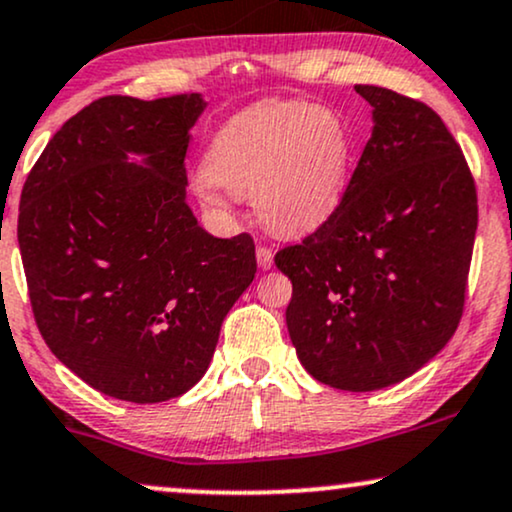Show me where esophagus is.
I'll return each instance as SVG.
<instances>
[{"instance_id":"34e87169","label":"esophagus","mask_w":512,"mask_h":512,"mask_svg":"<svg viewBox=\"0 0 512 512\" xmlns=\"http://www.w3.org/2000/svg\"><path fill=\"white\" fill-rule=\"evenodd\" d=\"M256 261L263 270L273 268V249H268V246H256Z\"/></svg>"}]
</instances>
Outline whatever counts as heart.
Instances as JSON below:
<instances>
[{
    "label": "heart",
    "mask_w": 512,
    "mask_h": 512,
    "mask_svg": "<svg viewBox=\"0 0 512 512\" xmlns=\"http://www.w3.org/2000/svg\"><path fill=\"white\" fill-rule=\"evenodd\" d=\"M353 156V130L342 113L304 99H268L220 125L192 187L211 208H227L223 189L251 197L268 230L296 237L339 211Z\"/></svg>",
    "instance_id": "b5f03b06"
}]
</instances>
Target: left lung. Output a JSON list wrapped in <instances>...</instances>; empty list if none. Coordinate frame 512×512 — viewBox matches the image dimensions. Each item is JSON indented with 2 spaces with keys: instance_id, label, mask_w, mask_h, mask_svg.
Wrapping results in <instances>:
<instances>
[{
  "instance_id": "left-lung-1",
  "label": "left lung",
  "mask_w": 512,
  "mask_h": 512,
  "mask_svg": "<svg viewBox=\"0 0 512 512\" xmlns=\"http://www.w3.org/2000/svg\"><path fill=\"white\" fill-rule=\"evenodd\" d=\"M372 135L339 211L275 256L292 280L287 330L318 382L391 387L449 344L477 232L468 163L430 106L356 85Z\"/></svg>"
}]
</instances>
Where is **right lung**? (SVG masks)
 I'll use <instances>...</instances> for the list:
<instances>
[{
    "label": "right lung",
    "instance_id": "right-lung-1",
    "mask_svg": "<svg viewBox=\"0 0 512 512\" xmlns=\"http://www.w3.org/2000/svg\"><path fill=\"white\" fill-rule=\"evenodd\" d=\"M197 92L102 97L49 140L21 192L18 246L35 323L106 396L161 403L192 389L256 275L254 239L208 235L187 204Z\"/></svg>",
    "mask_w": 512,
    "mask_h": 512
}]
</instances>
